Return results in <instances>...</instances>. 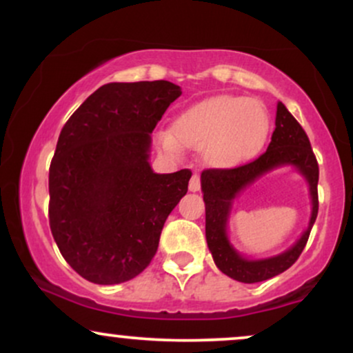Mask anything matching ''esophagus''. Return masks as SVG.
<instances>
[{
	"label": "esophagus",
	"instance_id": "esophagus-1",
	"mask_svg": "<svg viewBox=\"0 0 353 353\" xmlns=\"http://www.w3.org/2000/svg\"><path fill=\"white\" fill-rule=\"evenodd\" d=\"M201 189V177L199 174H194L189 181V190L190 192H197Z\"/></svg>",
	"mask_w": 353,
	"mask_h": 353
}]
</instances>
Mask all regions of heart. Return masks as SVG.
I'll return each mask as SVG.
<instances>
[{"mask_svg":"<svg viewBox=\"0 0 353 353\" xmlns=\"http://www.w3.org/2000/svg\"><path fill=\"white\" fill-rule=\"evenodd\" d=\"M269 119L257 101L242 96L219 94L192 104L176 117L174 135L164 132L163 141L177 148H201L204 161L214 168H237L261 151L265 143Z\"/></svg>","mask_w":353,"mask_h":353,"instance_id":"b5f03b06","label":"heart"}]
</instances>
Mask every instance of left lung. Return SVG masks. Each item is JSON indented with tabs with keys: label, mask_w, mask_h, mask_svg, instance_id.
Returning <instances> with one entry per match:
<instances>
[{
	"label": "left lung",
	"mask_w": 353,
	"mask_h": 353,
	"mask_svg": "<svg viewBox=\"0 0 353 353\" xmlns=\"http://www.w3.org/2000/svg\"><path fill=\"white\" fill-rule=\"evenodd\" d=\"M290 163L303 172L311 185L312 216L310 228L292 250L264 261H247L228 244L225 225L232 199L240 190L265 172ZM319 163L309 137L297 119L282 103L277 104L275 129L269 148L257 159L232 169H204L201 185L205 202V239L214 262L221 272L244 283H255L272 279L289 269L301 257L309 241L312 225L319 212Z\"/></svg>",
	"instance_id": "1"
}]
</instances>
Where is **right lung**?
Instances as JSON below:
<instances>
[{
	"label": "right lung",
	"instance_id": "obj_1",
	"mask_svg": "<svg viewBox=\"0 0 353 353\" xmlns=\"http://www.w3.org/2000/svg\"><path fill=\"white\" fill-rule=\"evenodd\" d=\"M181 96L169 81L109 83L61 129L50 165V228L89 282L131 281L151 264L164 222L192 172L156 174L151 132Z\"/></svg>",
	"mask_w": 353,
	"mask_h": 353
}]
</instances>
